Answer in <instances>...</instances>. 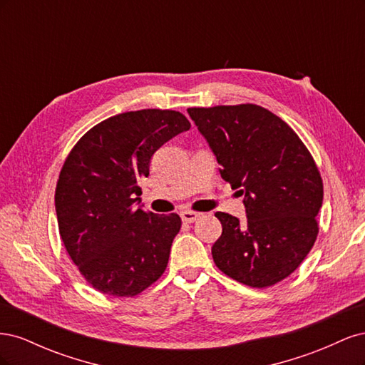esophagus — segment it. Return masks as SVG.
<instances>
[{
    "label": "esophagus",
    "mask_w": 365,
    "mask_h": 365,
    "mask_svg": "<svg viewBox=\"0 0 365 365\" xmlns=\"http://www.w3.org/2000/svg\"><path fill=\"white\" fill-rule=\"evenodd\" d=\"M201 217V213H195V212H181V219L182 222H187V224H192L195 222V220H197Z\"/></svg>",
    "instance_id": "1"
}]
</instances>
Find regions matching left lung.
I'll return each mask as SVG.
<instances>
[{
    "mask_svg": "<svg viewBox=\"0 0 365 365\" xmlns=\"http://www.w3.org/2000/svg\"><path fill=\"white\" fill-rule=\"evenodd\" d=\"M220 164L219 173L244 195L247 220L217 212L222 235L212 247L216 267L252 288L292 274L315 244L323 181L295 132L257 105L189 108Z\"/></svg>",
    "mask_w": 365,
    "mask_h": 365,
    "instance_id": "8db88e82",
    "label": "left lung"
}]
</instances>
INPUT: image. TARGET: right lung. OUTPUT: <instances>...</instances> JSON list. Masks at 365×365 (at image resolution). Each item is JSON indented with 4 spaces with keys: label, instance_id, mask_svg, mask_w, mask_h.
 Listing matches in <instances>:
<instances>
[{
    "label": "right lung",
    "instance_id": "right-lung-1",
    "mask_svg": "<svg viewBox=\"0 0 365 365\" xmlns=\"http://www.w3.org/2000/svg\"><path fill=\"white\" fill-rule=\"evenodd\" d=\"M190 129L181 113L141 109L96 125L65 160L54 195L59 233L93 288L134 297L169 262L181 217L146 213L138 181L164 143Z\"/></svg>",
    "mask_w": 365,
    "mask_h": 365
}]
</instances>
